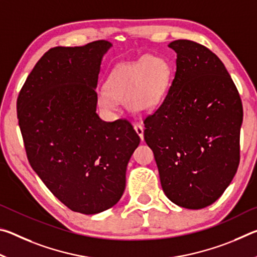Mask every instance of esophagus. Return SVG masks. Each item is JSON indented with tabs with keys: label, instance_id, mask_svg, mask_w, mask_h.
Returning a JSON list of instances; mask_svg holds the SVG:
<instances>
[{
	"label": "esophagus",
	"instance_id": "obj_1",
	"mask_svg": "<svg viewBox=\"0 0 257 257\" xmlns=\"http://www.w3.org/2000/svg\"><path fill=\"white\" fill-rule=\"evenodd\" d=\"M134 128L135 130H136V133L139 137H141V139L143 141L144 139V127H143V124L141 123H135L134 124Z\"/></svg>",
	"mask_w": 257,
	"mask_h": 257
}]
</instances>
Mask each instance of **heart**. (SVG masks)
Returning a JSON list of instances; mask_svg holds the SVG:
<instances>
[{
    "label": "heart",
    "mask_w": 257,
    "mask_h": 257,
    "mask_svg": "<svg viewBox=\"0 0 257 257\" xmlns=\"http://www.w3.org/2000/svg\"><path fill=\"white\" fill-rule=\"evenodd\" d=\"M171 79V67L159 56H143L113 69L104 89L97 94V102L104 111L112 112L118 101L135 113L150 112L162 102Z\"/></svg>",
    "instance_id": "b5f03b06"
}]
</instances>
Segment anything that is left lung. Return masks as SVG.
I'll return each mask as SVG.
<instances>
[{"instance_id": "obj_1", "label": "left lung", "mask_w": 257, "mask_h": 257, "mask_svg": "<svg viewBox=\"0 0 257 257\" xmlns=\"http://www.w3.org/2000/svg\"><path fill=\"white\" fill-rule=\"evenodd\" d=\"M177 70L167 96L144 120L164 194L177 205L199 210L214 203L240 160L242 104L217 56L196 42L169 44Z\"/></svg>"}]
</instances>
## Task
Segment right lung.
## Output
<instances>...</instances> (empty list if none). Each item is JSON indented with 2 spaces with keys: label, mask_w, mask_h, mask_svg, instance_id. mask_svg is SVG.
<instances>
[{
  "label": "right lung",
  "mask_w": 257,
  "mask_h": 257,
  "mask_svg": "<svg viewBox=\"0 0 257 257\" xmlns=\"http://www.w3.org/2000/svg\"><path fill=\"white\" fill-rule=\"evenodd\" d=\"M112 46L96 41L56 46L34 67L17 112L27 158L51 193L71 211L96 214L119 202L141 138L127 120L96 113L98 73Z\"/></svg>",
  "instance_id": "obj_1"
}]
</instances>
